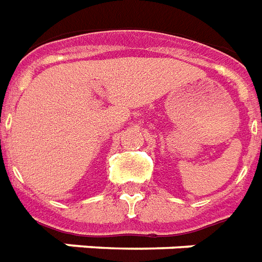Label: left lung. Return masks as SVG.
I'll return each mask as SVG.
<instances>
[{"mask_svg": "<svg viewBox=\"0 0 262 262\" xmlns=\"http://www.w3.org/2000/svg\"><path fill=\"white\" fill-rule=\"evenodd\" d=\"M261 122H262V121H261Z\"/></svg>", "mask_w": 262, "mask_h": 262, "instance_id": "obj_1", "label": "left lung"}]
</instances>
